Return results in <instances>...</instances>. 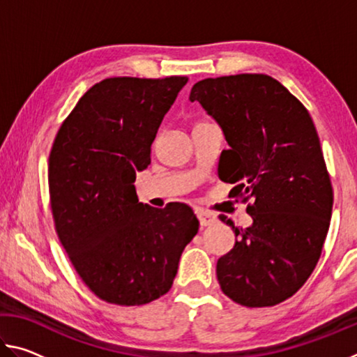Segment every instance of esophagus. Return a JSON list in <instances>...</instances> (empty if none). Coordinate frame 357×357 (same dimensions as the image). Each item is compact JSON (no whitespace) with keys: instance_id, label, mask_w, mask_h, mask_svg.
Listing matches in <instances>:
<instances>
[{"instance_id":"obj_1","label":"esophagus","mask_w":357,"mask_h":357,"mask_svg":"<svg viewBox=\"0 0 357 357\" xmlns=\"http://www.w3.org/2000/svg\"><path fill=\"white\" fill-rule=\"evenodd\" d=\"M197 217H198V222H200L202 228H203V227H209V225H213V223L217 220L215 214L209 213V211H203V209L197 211Z\"/></svg>"}]
</instances>
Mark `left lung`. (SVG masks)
<instances>
[{
  "label": "left lung",
  "instance_id": "1",
  "mask_svg": "<svg viewBox=\"0 0 357 357\" xmlns=\"http://www.w3.org/2000/svg\"><path fill=\"white\" fill-rule=\"evenodd\" d=\"M198 100L220 126L219 178L233 184L253 223L238 228L236 243L217 261V280L245 307L280 304L309 279L329 229L331 178L307 108L264 74L204 78L193 84Z\"/></svg>",
  "mask_w": 357,
  "mask_h": 357
}]
</instances>
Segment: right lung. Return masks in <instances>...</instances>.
<instances>
[{"mask_svg": "<svg viewBox=\"0 0 357 357\" xmlns=\"http://www.w3.org/2000/svg\"><path fill=\"white\" fill-rule=\"evenodd\" d=\"M189 78L113 77L82 96L48 157L50 204L66 253L99 299L143 305L170 291L198 219L183 203L138 202L135 174Z\"/></svg>", "mask_w": 357, "mask_h": 357, "instance_id": "1", "label": "right lung"}]
</instances>
